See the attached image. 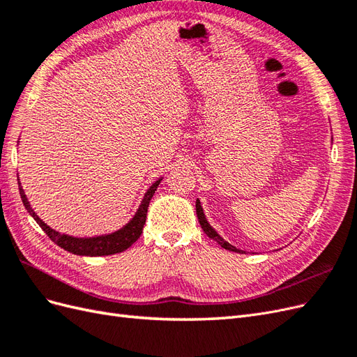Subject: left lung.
<instances>
[{
    "mask_svg": "<svg viewBox=\"0 0 357 357\" xmlns=\"http://www.w3.org/2000/svg\"><path fill=\"white\" fill-rule=\"evenodd\" d=\"M197 215H198V220H199V223H201V226H202V229H204V232L207 234L210 238H213L214 241H218V244H220L223 248H226V250H231V252H236V253H243L240 248H236V247H234V245H231L229 243H226L222 236L215 232L211 226H210V223L205 220V215H204V211H202V207H201V204H199V201H197Z\"/></svg>",
    "mask_w": 357,
    "mask_h": 357,
    "instance_id": "1",
    "label": "left lung"
}]
</instances>
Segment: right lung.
Segmentation results:
<instances>
[{
  "instance_id": "1",
  "label": "right lung",
  "mask_w": 357,
  "mask_h": 357,
  "mask_svg": "<svg viewBox=\"0 0 357 357\" xmlns=\"http://www.w3.org/2000/svg\"><path fill=\"white\" fill-rule=\"evenodd\" d=\"M17 183H19V178H17ZM159 183L160 180L155 181L153 185L150 186L132 220L126 226H123L122 229H119L110 235L93 236V238H74V236L53 231L38 218V215L34 213V210L31 208V205L26 199L22 186H20V183H19V193H20V198H22L25 208L40 225V228L47 234V236L53 243L58 244L61 248H63V250H67L73 255H80V256H109V255L125 252L126 248L131 247L139 238L147 219V208H149L150 199H152V197L155 195V190L158 189Z\"/></svg>"
}]
</instances>
